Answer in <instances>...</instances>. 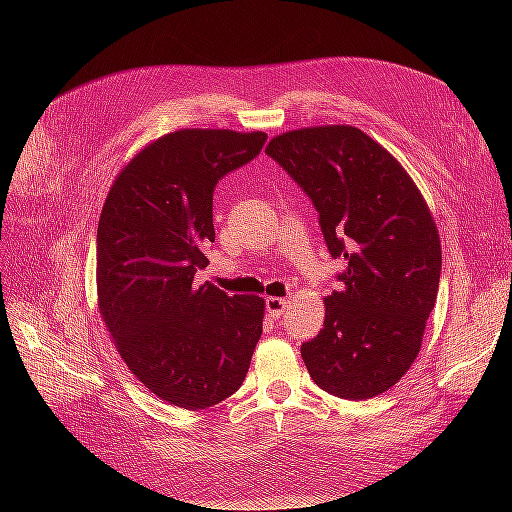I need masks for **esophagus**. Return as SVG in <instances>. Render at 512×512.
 <instances>
[{
    "label": "esophagus",
    "instance_id": "1",
    "mask_svg": "<svg viewBox=\"0 0 512 512\" xmlns=\"http://www.w3.org/2000/svg\"><path fill=\"white\" fill-rule=\"evenodd\" d=\"M288 307V301L286 299H280V297H267V312L273 320L282 318V314L286 312Z\"/></svg>",
    "mask_w": 512,
    "mask_h": 512
}]
</instances>
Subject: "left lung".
I'll return each instance as SVG.
<instances>
[{
	"mask_svg": "<svg viewBox=\"0 0 512 512\" xmlns=\"http://www.w3.org/2000/svg\"><path fill=\"white\" fill-rule=\"evenodd\" d=\"M269 156L312 198L342 288L324 327L301 346L312 380L342 399H369L404 378L438 299V226L406 168L354 126L273 136Z\"/></svg>",
	"mask_w": 512,
	"mask_h": 512,
	"instance_id": "left-lung-1",
	"label": "left lung"
}]
</instances>
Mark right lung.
Instances as JSON below:
<instances>
[{"label": "right lung", "mask_w": 512, "mask_h": 512, "mask_svg": "<svg viewBox=\"0 0 512 512\" xmlns=\"http://www.w3.org/2000/svg\"><path fill=\"white\" fill-rule=\"evenodd\" d=\"M265 141V132L211 128L164 134L119 170L100 213L102 320L138 382L183 410L235 393L262 333L265 299L196 286L194 273L215 241V183Z\"/></svg>", "instance_id": "1"}]
</instances>
